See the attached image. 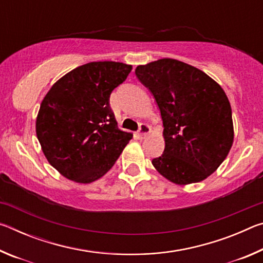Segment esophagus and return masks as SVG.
Listing matches in <instances>:
<instances>
[{"label":"esophagus","instance_id":"esophagus-1","mask_svg":"<svg viewBox=\"0 0 263 263\" xmlns=\"http://www.w3.org/2000/svg\"><path fill=\"white\" fill-rule=\"evenodd\" d=\"M149 131H151V128H149V126L147 125V124H140L139 130H138L137 135H138V137L141 138V139H142V138H145L146 136L148 135Z\"/></svg>","mask_w":263,"mask_h":263}]
</instances>
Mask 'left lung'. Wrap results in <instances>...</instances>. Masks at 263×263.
Returning a JSON list of instances; mask_svg holds the SVG:
<instances>
[{"instance_id": "1", "label": "left lung", "mask_w": 263, "mask_h": 263, "mask_svg": "<svg viewBox=\"0 0 263 263\" xmlns=\"http://www.w3.org/2000/svg\"><path fill=\"white\" fill-rule=\"evenodd\" d=\"M136 77L153 95L163 124L164 151L152 160L155 169L176 184L206 179L233 144L225 91L202 70L169 58L138 66Z\"/></svg>"}]
</instances>
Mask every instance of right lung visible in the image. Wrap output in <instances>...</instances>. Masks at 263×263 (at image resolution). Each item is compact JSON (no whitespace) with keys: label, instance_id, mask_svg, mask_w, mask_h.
I'll return each instance as SVG.
<instances>
[{"label":"right lung","instance_id":"1","mask_svg":"<svg viewBox=\"0 0 263 263\" xmlns=\"http://www.w3.org/2000/svg\"><path fill=\"white\" fill-rule=\"evenodd\" d=\"M131 69L122 62H89L62 77L44 97L35 132L61 175L79 183L96 181L132 139V133L118 128L109 103Z\"/></svg>","mask_w":263,"mask_h":263}]
</instances>
